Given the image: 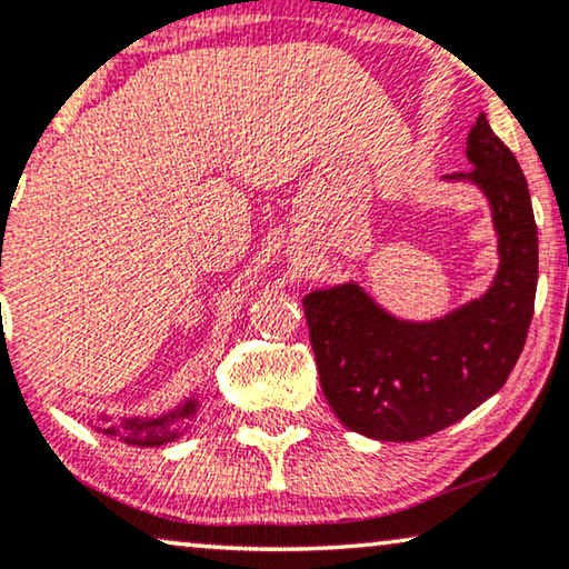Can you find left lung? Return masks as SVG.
I'll list each match as a JSON object with an SVG mask.
<instances>
[{
	"label": "left lung",
	"instance_id": "1",
	"mask_svg": "<svg viewBox=\"0 0 569 569\" xmlns=\"http://www.w3.org/2000/svg\"><path fill=\"white\" fill-rule=\"evenodd\" d=\"M471 183L487 199L497 271L479 298L415 321L357 279L302 295L318 378L347 430L411 442L446 430L495 396L523 352L539 282V232L523 170L481 113L466 139Z\"/></svg>",
	"mask_w": 569,
	"mask_h": 569
}]
</instances>
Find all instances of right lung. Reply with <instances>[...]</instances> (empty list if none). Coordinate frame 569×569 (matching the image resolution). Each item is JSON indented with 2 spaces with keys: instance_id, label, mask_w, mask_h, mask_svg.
Here are the masks:
<instances>
[{
  "instance_id": "add662e5",
  "label": "right lung",
  "mask_w": 569,
  "mask_h": 569,
  "mask_svg": "<svg viewBox=\"0 0 569 569\" xmlns=\"http://www.w3.org/2000/svg\"><path fill=\"white\" fill-rule=\"evenodd\" d=\"M199 396L189 393L183 401H178L173 409L160 411V415H121L113 417L108 411H96L92 430L106 435V438L121 440L127 446L137 448H160L168 442H176L191 430L193 417L199 411Z\"/></svg>"
}]
</instances>
